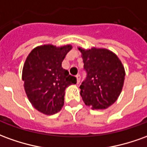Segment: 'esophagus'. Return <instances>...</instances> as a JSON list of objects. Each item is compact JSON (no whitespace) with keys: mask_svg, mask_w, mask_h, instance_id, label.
<instances>
[{"mask_svg":"<svg viewBox=\"0 0 147 147\" xmlns=\"http://www.w3.org/2000/svg\"><path fill=\"white\" fill-rule=\"evenodd\" d=\"M76 82H77V84L80 82V75H77L76 76Z\"/></svg>","mask_w":147,"mask_h":147,"instance_id":"obj_1","label":"esophagus"}]
</instances>
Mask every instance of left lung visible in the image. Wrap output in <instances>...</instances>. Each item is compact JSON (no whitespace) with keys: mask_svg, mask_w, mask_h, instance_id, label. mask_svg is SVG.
<instances>
[{"mask_svg":"<svg viewBox=\"0 0 147 147\" xmlns=\"http://www.w3.org/2000/svg\"><path fill=\"white\" fill-rule=\"evenodd\" d=\"M88 73L80 85L84 103L91 109H107L121 94L125 80V69L119 58L111 50L92 47H78Z\"/></svg>","mask_w":147,"mask_h":147,"instance_id":"8db88e82","label":"left lung"}]
</instances>
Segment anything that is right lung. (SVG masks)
Masks as SVG:
<instances>
[{
  "label": "right lung",
  "mask_w": 147,
  "mask_h": 147,
  "mask_svg": "<svg viewBox=\"0 0 147 147\" xmlns=\"http://www.w3.org/2000/svg\"><path fill=\"white\" fill-rule=\"evenodd\" d=\"M71 49V45H40L31 51L24 63L25 93L34 108L45 115L59 112L64 102L65 89L76 84V78L62 67V61Z\"/></svg>",
  "instance_id": "right-lung-1"
}]
</instances>
